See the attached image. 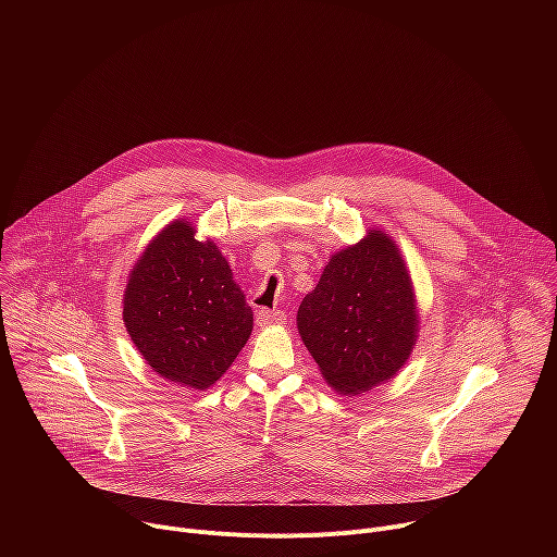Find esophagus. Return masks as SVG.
Here are the masks:
<instances>
[{"label":"esophagus","mask_w":557,"mask_h":557,"mask_svg":"<svg viewBox=\"0 0 557 557\" xmlns=\"http://www.w3.org/2000/svg\"><path fill=\"white\" fill-rule=\"evenodd\" d=\"M284 320H286L284 310H260L258 312L260 326H280V324H284Z\"/></svg>","instance_id":"1"}]
</instances>
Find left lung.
<instances>
[{
    "label": "left lung",
    "instance_id": "obj_1",
    "mask_svg": "<svg viewBox=\"0 0 557 557\" xmlns=\"http://www.w3.org/2000/svg\"><path fill=\"white\" fill-rule=\"evenodd\" d=\"M297 331L339 394H361L399 372L419 333L410 273L392 237L370 228L337 251L297 310Z\"/></svg>",
    "mask_w": 557,
    "mask_h": 557
}]
</instances>
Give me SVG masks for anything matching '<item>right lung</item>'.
Listing matches in <instances>:
<instances>
[{
  "label": "right lung",
  "mask_w": 557,
  "mask_h": 557,
  "mask_svg": "<svg viewBox=\"0 0 557 557\" xmlns=\"http://www.w3.org/2000/svg\"><path fill=\"white\" fill-rule=\"evenodd\" d=\"M123 322L156 374L207 389L249 342L253 312L220 249L174 220L129 273Z\"/></svg>",
  "instance_id": "add662e5"
}]
</instances>
